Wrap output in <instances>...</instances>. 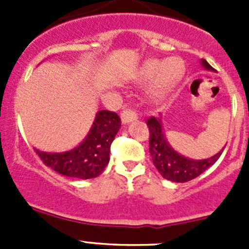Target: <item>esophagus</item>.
<instances>
[{"label": "esophagus", "mask_w": 249, "mask_h": 249, "mask_svg": "<svg viewBox=\"0 0 249 249\" xmlns=\"http://www.w3.org/2000/svg\"><path fill=\"white\" fill-rule=\"evenodd\" d=\"M120 118H122V122L124 123H129V122H132V120H136L137 119V114L135 110L132 109H124L122 110V113H120Z\"/></svg>", "instance_id": "obj_1"}]
</instances>
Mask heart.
<instances>
[{
	"instance_id": "b5f03b06",
	"label": "heart",
	"mask_w": 249,
	"mask_h": 249,
	"mask_svg": "<svg viewBox=\"0 0 249 249\" xmlns=\"http://www.w3.org/2000/svg\"><path fill=\"white\" fill-rule=\"evenodd\" d=\"M184 66L182 61L176 57L169 60H152L148 62L143 70L144 78H154L159 76L158 88L154 91L155 96H160L164 91L175 85L182 77Z\"/></svg>"
}]
</instances>
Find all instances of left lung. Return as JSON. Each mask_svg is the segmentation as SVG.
<instances>
[{"label":"left lung","instance_id":"left-lung-1","mask_svg":"<svg viewBox=\"0 0 249 249\" xmlns=\"http://www.w3.org/2000/svg\"><path fill=\"white\" fill-rule=\"evenodd\" d=\"M202 65L210 71L213 70L206 60H202ZM147 126L149 130V153L152 155L153 164L162 177L172 182L184 183L194 179L212 166L223 153L222 150L214 157L203 160L187 159L176 153L169 145L162 132L161 120L149 117L147 119Z\"/></svg>","mask_w":249,"mask_h":249}]
</instances>
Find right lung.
Masks as SVG:
<instances>
[{"mask_svg": "<svg viewBox=\"0 0 249 249\" xmlns=\"http://www.w3.org/2000/svg\"><path fill=\"white\" fill-rule=\"evenodd\" d=\"M119 115L110 110H100L85 140L74 149L65 153L36 150L43 164L60 175L78 179L100 176L109 161L110 144L119 130Z\"/></svg>", "mask_w": 249, "mask_h": 249, "instance_id": "right-lung-1", "label": "right lung"}]
</instances>
